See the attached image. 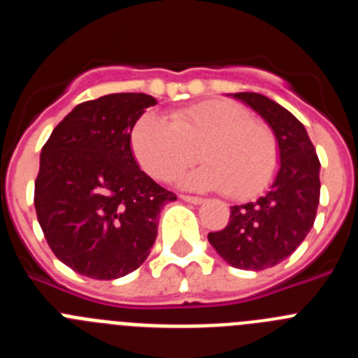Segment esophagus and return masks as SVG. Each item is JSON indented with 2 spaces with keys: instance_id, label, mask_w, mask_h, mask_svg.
I'll return each mask as SVG.
<instances>
[{
  "instance_id": "esophagus-1",
  "label": "esophagus",
  "mask_w": 358,
  "mask_h": 358,
  "mask_svg": "<svg viewBox=\"0 0 358 358\" xmlns=\"http://www.w3.org/2000/svg\"><path fill=\"white\" fill-rule=\"evenodd\" d=\"M181 199L182 201L189 202V204H202V202H204V199L194 197V195H181Z\"/></svg>"
}]
</instances>
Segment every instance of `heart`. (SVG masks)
Listing matches in <instances>:
<instances>
[{
	"label": "heart",
	"mask_w": 358,
	"mask_h": 358,
	"mask_svg": "<svg viewBox=\"0 0 358 358\" xmlns=\"http://www.w3.org/2000/svg\"><path fill=\"white\" fill-rule=\"evenodd\" d=\"M136 120L131 131L134 157L145 172L172 181L199 157L206 164L185 179L188 188L226 189L245 201L262 194L278 172L280 148L271 127L227 100H208L172 113Z\"/></svg>",
	"instance_id": "1"
}]
</instances>
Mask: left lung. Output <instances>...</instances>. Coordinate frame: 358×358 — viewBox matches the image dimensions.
Returning <instances> with one entry per match:
<instances>
[{
    "mask_svg": "<svg viewBox=\"0 0 358 358\" xmlns=\"http://www.w3.org/2000/svg\"><path fill=\"white\" fill-rule=\"evenodd\" d=\"M273 129L280 170L273 186L255 202L231 206L229 222L208 235L215 251L236 268L262 271L289 258L305 240L317 213L319 157L303 123L260 93H235Z\"/></svg>",
    "mask_w": 358,
    "mask_h": 358,
    "instance_id": "obj_1",
    "label": "left lung"
}]
</instances>
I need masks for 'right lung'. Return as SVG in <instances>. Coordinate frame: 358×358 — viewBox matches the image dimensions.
Returning a JSON list of instances; mask_svg holds the SVG:
<instances>
[{"mask_svg": "<svg viewBox=\"0 0 358 358\" xmlns=\"http://www.w3.org/2000/svg\"><path fill=\"white\" fill-rule=\"evenodd\" d=\"M156 98L115 93L78 103L41 152L37 220L53 255L82 276L116 280L140 267L157 236V215L176 194L140 170L136 120Z\"/></svg>", "mask_w": 358, "mask_h": 358, "instance_id": "add662e5", "label": "right lung"}]
</instances>
